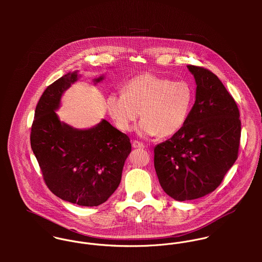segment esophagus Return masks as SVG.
<instances>
[{"mask_svg": "<svg viewBox=\"0 0 262 262\" xmlns=\"http://www.w3.org/2000/svg\"><path fill=\"white\" fill-rule=\"evenodd\" d=\"M132 146H133V148H144V147H145L142 142H139V141H137V140H135V141L132 142Z\"/></svg>", "mask_w": 262, "mask_h": 262, "instance_id": "esophagus-1", "label": "esophagus"}]
</instances>
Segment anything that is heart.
<instances>
[{
    "instance_id": "b5f03b06",
    "label": "heart",
    "mask_w": 262,
    "mask_h": 262,
    "mask_svg": "<svg viewBox=\"0 0 262 262\" xmlns=\"http://www.w3.org/2000/svg\"><path fill=\"white\" fill-rule=\"evenodd\" d=\"M194 101L192 85L186 80L173 81L152 74L138 75L124 86V93H112L106 108L117 128L132 130L139 118L137 131L142 136L167 137L187 123Z\"/></svg>"
}]
</instances>
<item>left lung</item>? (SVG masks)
Instances as JSON below:
<instances>
[{
	"label": "left lung",
	"mask_w": 262,
	"mask_h": 262,
	"mask_svg": "<svg viewBox=\"0 0 262 262\" xmlns=\"http://www.w3.org/2000/svg\"><path fill=\"white\" fill-rule=\"evenodd\" d=\"M195 101L185 126L154 147V167L163 190L177 201L202 198L220 186L238 157L240 114L218 76L187 66Z\"/></svg>",
	"instance_id": "left-lung-1"
}]
</instances>
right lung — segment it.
Segmentation results:
<instances>
[{
    "mask_svg": "<svg viewBox=\"0 0 262 262\" xmlns=\"http://www.w3.org/2000/svg\"><path fill=\"white\" fill-rule=\"evenodd\" d=\"M78 77L77 72L70 73L46 88L35 109L30 141L48 188L63 201L95 207L119 187L131 143L105 119L89 129L59 120L55 111L61 97ZM103 79L101 75L94 82Z\"/></svg>",
    "mask_w": 262,
    "mask_h": 262,
    "instance_id": "obj_1",
    "label": "right lung"
}]
</instances>
